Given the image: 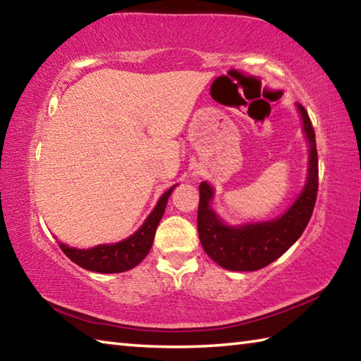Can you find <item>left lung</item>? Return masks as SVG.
I'll return each instance as SVG.
<instances>
[{
  "mask_svg": "<svg viewBox=\"0 0 361 361\" xmlns=\"http://www.w3.org/2000/svg\"><path fill=\"white\" fill-rule=\"evenodd\" d=\"M302 133L309 146L307 175L301 191L282 215L267 221L229 224L213 209L215 189L209 181L199 186L197 231L205 253L228 271H258L280 258L295 243L312 216L319 189V159L312 122L302 105L296 103Z\"/></svg>",
  "mask_w": 361,
  "mask_h": 361,
  "instance_id": "8db88e82",
  "label": "left lung"
}]
</instances>
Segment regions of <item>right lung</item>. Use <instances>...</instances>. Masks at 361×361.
Listing matches in <instances>:
<instances>
[{"label":"right lung","mask_w":361,"mask_h":361,"mask_svg":"<svg viewBox=\"0 0 361 361\" xmlns=\"http://www.w3.org/2000/svg\"><path fill=\"white\" fill-rule=\"evenodd\" d=\"M176 186L178 185H173L159 197L156 207L152 209L148 218L127 239L114 243H100V245H95L92 248H75L66 245L63 242H59L60 248L73 262H76L82 269H87V271L100 274H118L130 271V269L138 266L146 258V255L149 253L152 240H154L156 228L162 219L164 212H166L170 194H172Z\"/></svg>","instance_id":"1"}]
</instances>
